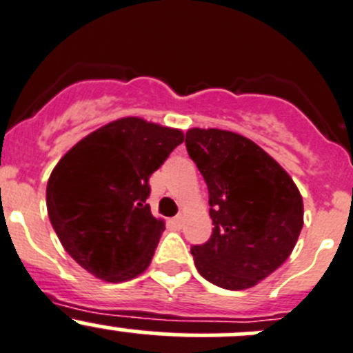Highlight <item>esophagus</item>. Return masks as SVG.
I'll return each instance as SVG.
<instances>
[{
  "mask_svg": "<svg viewBox=\"0 0 353 353\" xmlns=\"http://www.w3.org/2000/svg\"><path fill=\"white\" fill-rule=\"evenodd\" d=\"M172 223H174V225H176V227H181V225H183V216H181V215L174 216Z\"/></svg>",
  "mask_w": 353,
  "mask_h": 353,
  "instance_id": "34e87169",
  "label": "esophagus"
}]
</instances>
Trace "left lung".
I'll list each match as a JSON object with an SVG mask.
<instances>
[{"label":"left lung","instance_id":"left-lung-1","mask_svg":"<svg viewBox=\"0 0 353 353\" xmlns=\"http://www.w3.org/2000/svg\"><path fill=\"white\" fill-rule=\"evenodd\" d=\"M186 148L208 186L213 232L191 248L199 275L243 290L266 279L290 256L304 223L297 186L275 159L249 138L193 128Z\"/></svg>","mask_w":353,"mask_h":353}]
</instances>
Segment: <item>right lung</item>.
I'll list each match as a JSON object with an SVG mask.
<instances>
[{
    "label": "right lung",
    "mask_w": 353,
    "mask_h": 353,
    "mask_svg": "<svg viewBox=\"0 0 353 353\" xmlns=\"http://www.w3.org/2000/svg\"><path fill=\"white\" fill-rule=\"evenodd\" d=\"M183 140L179 130L123 117L59 160L46 190L49 220L81 268L116 283L147 270L165 229L147 203L148 179Z\"/></svg>",
    "instance_id": "add662e5"
}]
</instances>
